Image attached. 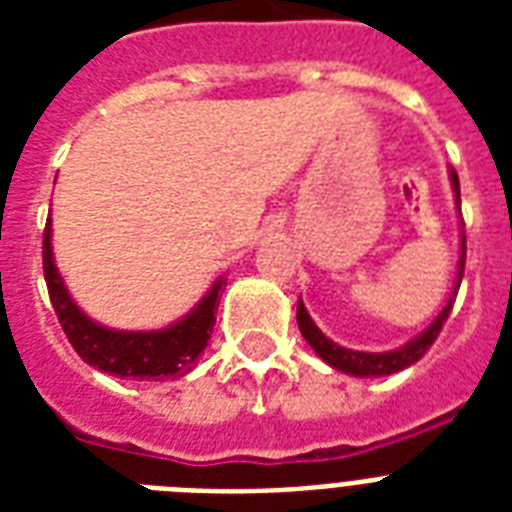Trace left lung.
<instances>
[{"mask_svg": "<svg viewBox=\"0 0 512 512\" xmlns=\"http://www.w3.org/2000/svg\"><path fill=\"white\" fill-rule=\"evenodd\" d=\"M452 185L454 191H457V201H460V177L457 172H452ZM465 225V223H462ZM465 236H462V255H460V273H457V287L452 292V300L446 303V308L438 313V319L430 324L420 337H414L412 342H406L404 348L398 350H388V353H361V350H348V348H340L337 342H332L329 337L321 335V329L313 324V319L308 316L305 311L303 300L297 303V327L303 332V337L308 340L316 353H319L329 366H335L340 372L345 374H353V377H382V374H393V372H401L406 366L417 364L425 353L430 350V345L436 342V337L441 335V327H444V321L449 319V313H452V305H454V297H457V289H460V281H462V273H465Z\"/></svg>", "mask_w": 512, "mask_h": 512, "instance_id": "1", "label": "left lung"}]
</instances>
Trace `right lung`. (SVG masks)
I'll use <instances>...</instances> for the list:
<instances>
[{"label": "right lung", "instance_id": "right-lung-1", "mask_svg": "<svg viewBox=\"0 0 512 512\" xmlns=\"http://www.w3.org/2000/svg\"><path fill=\"white\" fill-rule=\"evenodd\" d=\"M42 263L50 303L58 313L60 327L76 353L100 372L132 377V380H175L191 372L201 350L207 348V340L215 327L217 303H220L217 295L225 281H217L215 287L209 289V295L196 305V311L162 332H114L87 319L68 297L52 263L50 223L44 228Z\"/></svg>", "mask_w": 512, "mask_h": 512}]
</instances>
